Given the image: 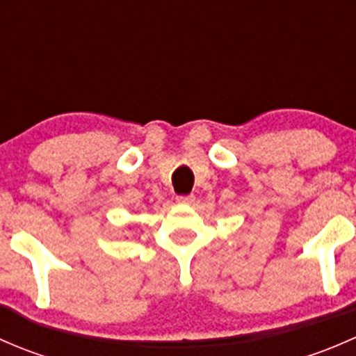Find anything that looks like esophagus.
<instances>
[{"mask_svg":"<svg viewBox=\"0 0 356 356\" xmlns=\"http://www.w3.org/2000/svg\"><path fill=\"white\" fill-rule=\"evenodd\" d=\"M175 201H177L179 204H193V203H195V196H193V195L177 196V198H175Z\"/></svg>","mask_w":356,"mask_h":356,"instance_id":"34e87169","label":"esophagus"}]
</instances>
